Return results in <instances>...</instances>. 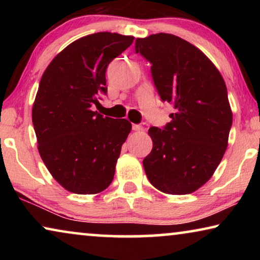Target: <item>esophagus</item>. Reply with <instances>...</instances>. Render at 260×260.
I'll use <instances>...</instances> for the list:
<instances>
[{
	"label": "esophagus",
	"mask_w": 260,
	"mask_h": 260,
	"mask_svg": "<svg viewBox=\"0 0 260 260\" xmlns=\"http://www.w3.org/2000/svg\"><path fill=\"white\" fill-rule=\"evenodd\" d=\"M133 130L134 131H137V133H140V131H143V126L140 125V124H134Z\"/></svg>",
	"instance_id": "34e87169"
}]
</instances>
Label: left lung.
<instances>
[{
  "label": "left lung",
  "instance_id": "1",
  "mask_svg": "<svg viewBox=\"0 0 260 260\" xmlns=\"http://www.w3.org/2000/svg\"><path fill=\"white\" fill-rule=\"evenodd\" d=\"M135 49L151 63L161 101L175 109L163 129H149L152 150L143 159L145 174L163 193H193L211 179L226 151L232 111L225 81L200 49L176 35L138 38Z\"/></svg>",
  "mask_w": 260,
  "mask_h": 260
}]
</instances>
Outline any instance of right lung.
Here are the masks:
<instances>
[{"label":"right lung","mask_w":260,"mask_h":260,"mask_svg":"<svg viewBox=\"0 0 260 260\" xmlns=\"http://www.w3.org/2000/svg\"><path fill=\"white\" fill-rule=\"evenodd\" d=\"M134 39L110 31L86 35L62 49L42 74L31 119L42 161L66 190L97 194L112 182L131 124L91 108L108 92L109 63Z\"/></svg>","instance_id":"right-lung-1"}]
</instances>
